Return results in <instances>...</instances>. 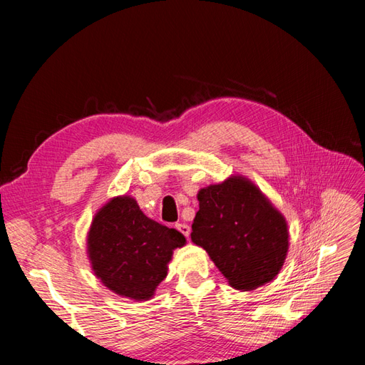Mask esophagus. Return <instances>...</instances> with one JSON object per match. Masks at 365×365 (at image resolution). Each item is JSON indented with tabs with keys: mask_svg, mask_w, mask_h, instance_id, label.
<instances>
[{
	"mask_svg": "<svg viewBox=\"0 0 365 365\" xmlns=\"http://www.w3.org/2000/svg\"><path fill=\"white\" fill-rule=\"evenodd\" d=\"M175 227H176V230H178L182 236L189 237V235H190V227L189 225H187V224H176Z\"/></svg>",
	"mask_w": 365,
	"mask_h": 365,
	"instance_id": "34e87169",
	"label": "esophagus"
}]
</instances>
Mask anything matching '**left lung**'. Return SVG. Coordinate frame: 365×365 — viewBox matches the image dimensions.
Listing matches in <instances>:
<instances>
[{"mask_svg": "<svg viewBox=\"0 0 365 365\" xmlns=\"http://www.w3.org/2000/svg\"><path fill=\"white\" fill-rule=\"evenodd\" d=\"M196 197L192 242L207 251L231 288L254 291L277 277L288 256V222L256 184L231 175Z\"/></svg>", "mask_w": 365, "mask_h": 365, "instance_id": "left-lung-1", "label": "left lung"}]
</instances>
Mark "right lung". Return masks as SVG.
Returning a JSON list of instances; mask_svg holds the SVG:
<instances>
[{"label": "right lung", "instance_id": "add662e5", "mask_svg": "<svg viewBox=\"0 0 365 365\" xmlns=\"http://www.w3.org/2000/svg\"><path fill=\"white\" fill-rule=\"evenodd\" d=\"M184 245L178 230L148 217L129 195L114 196L98 208L86 235L96 277L109 291L135 302L155 295L173 251Z\"/></svg>", "mask_w": 365, "mask_h": 365}]
</instances>
